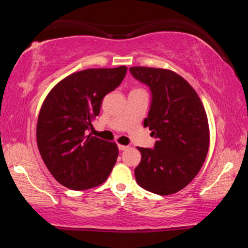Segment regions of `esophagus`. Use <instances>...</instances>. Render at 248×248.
Here are the masks:
<instances>
[{
  "label": "esophagus",
  "instance_id": "obj_1",
  "mask_svg": "<svg viewBox=\"0 0 248 248\" xmlns=\"http://www.w3.org/2000/svg\"><path fill=\"white\" fill-rule=\"evenodd\" d=\"M118 149H119L120 151H124V150H127V149H128V146H127V145L119 144V145H118Z\"/></svg>",
  "mask_w": 248,
  "mask_h": 248
}]
</instances>
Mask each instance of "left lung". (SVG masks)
Segmentation results:
<instances>
[{
    "label": "left lung",
    "mask_w": 248,
    "mask_h": 248,
    "mask_svg": "<svg viewBox=\"0 0 248 248\" xmlns=\"http://www.w3.org/2000/svg\"><path fill=\"white\" fill-rule=\"evenodd\" d=\"M130 72L150 86L152 104L144 127L157 138L154 149L139 148L134 170L145 190L166 196L182 190L202 167L210 144L208 117L189 83L174 71L132 66Z\"/></svg>",
    "instance_id": "1"
}]
</instances>
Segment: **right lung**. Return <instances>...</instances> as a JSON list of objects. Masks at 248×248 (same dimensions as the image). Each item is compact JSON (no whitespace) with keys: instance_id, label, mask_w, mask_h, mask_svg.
<instances>
[{"instance_id":"1","label":"right lung","mask_w":248,"mask_h":248,"mask_svg":"<svg viewBox=\"0 0 248 248\" xmlns=\"http://www.w3.org/2000/svg\"><path fill=\"white\" fill-rule=\"evenodd\" d=\"M127 66L86 69L68 75L45 98L37 123V145L50 173L62 186L86 190L102 185L119 150L87 133L99 115L103 98L114 91Z\"/></svg>"}]
</instances>
